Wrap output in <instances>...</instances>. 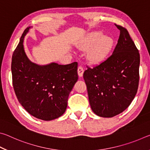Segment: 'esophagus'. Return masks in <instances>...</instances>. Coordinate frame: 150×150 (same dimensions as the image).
Returning <instances> with one entry per match:
<instances>
[{"instance_id":"obj_1","label":"esophagus","mask_w":150,"mask_h":150,"mask_svg":"<svg viewBox=\"0 0 150 150\" xmlns=\"http://www.w3.org/2000/svg\"><path fill=\"white\" fill-rule=\"evenodd\" d=\"M77 72H78V75L80 77H83V73H84V69H83V68L81 67V66H79L77 69Z\"/></svg>"}]
</instances>
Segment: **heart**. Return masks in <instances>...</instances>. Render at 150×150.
I'll return each mask as SVG.
<instances>
[{
    "instance_id": "b5f03b06",
    "label": "heart",
    "mask_w": 150,
    "mask_h": 150,
    "mask_svg": "<svg viewBox=\"0 0 150 150\" xmlns=\"http://www.w3.org/2000/svg\"><path fill=\"white\" fill-rule=\"evenodd\" d=\"M114 40L101 32L95 31L86 35L81 44L83 50H88L87 57L88 62L98 64L104 62L114 46Z\"/></svg>"
}]
</instances>
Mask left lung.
I'll return each mask as SVG.
<instances>
[{"label":"left lung","instance_id":"obj_1","mask_svg":"<svg viewBox=\"0 0 150 150\" xmlns=\"http://www.w3.org/2000/svg\"><path fill=\"white\" fill-rule=\"evenodd\" d=\"M116 26L120 36L112 54L83 73L91 109L104 118L113 117L126 110L138 88L139 52L127 30Z\"/></svg>","mask_w":150,"mask_h":150}]
</instances>
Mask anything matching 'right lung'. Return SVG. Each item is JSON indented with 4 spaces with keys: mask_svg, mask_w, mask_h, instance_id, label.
I'll return each mask as SVG.
<instances>
[{
    "mask_svg": "<svg viewBox=\"0 0 150 150\" xmlns=\"http://www.w3.org/2000/svg\"><path fill=\"white\" fill-rule=\"evenodd\" d=\"M31 28L24 30L12 55V84L18 100L28 112L43 120H54L66 110L68 97L78 80V63L40 65L32 62L23 45Z\"/></svg>",
    "mask_w": 150,
    "mask_h": 150,
    "instance_id": "1",
    "label": "right lung"
}]
</instances>
